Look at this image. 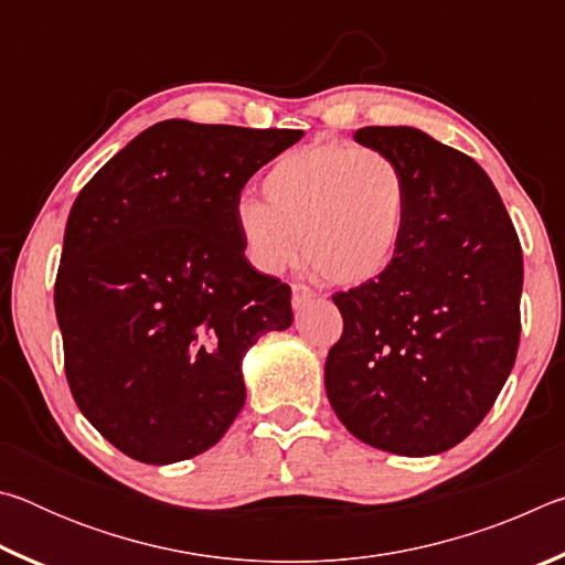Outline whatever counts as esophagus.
<instances>
[{
	"mask_svg": "<svg viewBox=\"0 0 565 565\" xmlns=\"http://www.w3.org/2000/svg\"><path fill=\"white\" fill-rule=\"evenodd\" d=\"M311 299H317V291H313L311 286H306V284H294L291 286V303H294V309H301V306H306Z\"/></svg>",
	"mask_w": 565,
	"mask_h": 565,
	"instance_id": "34e87169",
	"label": "esophagus"
}]
</instances>
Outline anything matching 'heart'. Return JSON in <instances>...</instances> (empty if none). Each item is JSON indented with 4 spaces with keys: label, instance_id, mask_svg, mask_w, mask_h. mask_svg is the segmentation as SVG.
Returning <instances> with one entry per match:
<instances>
[{
    "label": "heart",
    "instance_id": "heart-1",
    "mask_svg": "<svg viewBox=\"0 0 565 565\" xmlns=\"http://www.w3.org/2000/svg\"><path fill=\"white\" fill-rule=\"evenodd\" d=\"M266 202L244 196L236 228L254 264L284 271L299 259L321 281L361 286L394 264L404 238L411 186L386 151L319 139L284 154L262 181Z\"/></svg>",
    "mask_w": 565,
    "mask_h": 565
}]
</instances>
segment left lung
<instances>
[{"label": "left lung", "mask_w": 565, "mask_h": 565, "mask_svg": "<svg viewBox=\"0 0 565 565\" xmlns=\"http://www.w3.org/2000/svg\"><path fill=\"white\" fill-rule=\"evenodd\" d=\"M353 139L406 171L411 204L391 269L331 296L343 331L327 356V394L363 444L431 456L489 414L521 341L523 252L486 171L414 127Z\"/></svg>", "instance_id": "left-lung-1"}]
</instances>
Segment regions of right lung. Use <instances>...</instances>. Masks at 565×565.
Masks as SVG:
<instances>
[{
	"mask_svg": "<svg viewBox=\"0 0 565 565\" xmlns=\"http://www.w3.org/2000/svg\"><path fill=\"white\" fill-rule=\"evenodd\" d=\"M301 129L159 121L79 191L54 309L89 424L141 463L204 454L244 406L242 359L291 327V289L248 264L242 189Z\"/></svg>",
	"mask_w": 565,
	"mask_h": 565,
	"instance_id": "add662e5",
	"label": "right lung"
}]
</instances>
